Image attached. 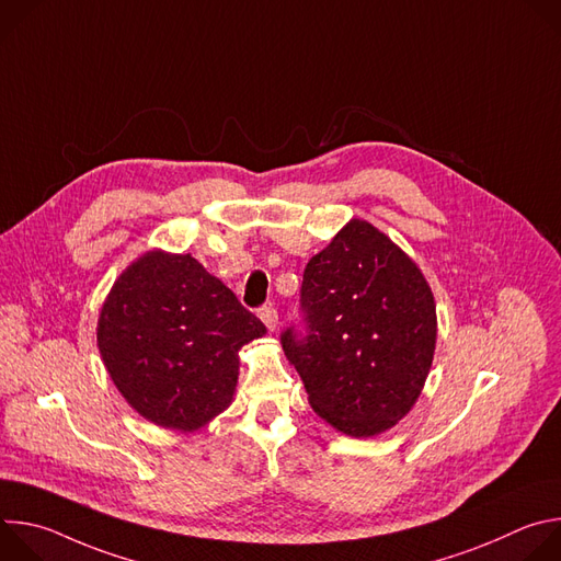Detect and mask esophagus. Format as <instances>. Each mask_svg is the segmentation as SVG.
Wrapping results in <instances>:
<instances>
[{"label": "esophagus", "mask_w": 561, "mask_h": 561, "mask_svg": "<svg viewBox=\"0 0 561 561\" xmlns=\"http://www.w3.org/2000/svg\"><path fill=\"white\" fill-rule=\"evenodd\" d=\"M260 317H262V322L266 324L268 331H275V329H277L279 317H277L275 306H262V308H260Z\"/></svg>", "instance_id": "esophagus-1"}]
</instances>
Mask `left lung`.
<instances>
[{
  "label": "left lung",
  "instance_id": "1",
  "mask_svg": "<svg viewBox=\"0 0 561 561\" xmlns=\"http://www.w3.org/2000/svg\"><path fill=\"white\" fill-rule=\"evenodd\" d=\"M299 322L282 331L319 417L351 437L402 420L433 364V293L375 226L353 219L304 271Z\"/></svg>",
  "mask_w": 561,
  "mask_h": 561
}]
</instances>
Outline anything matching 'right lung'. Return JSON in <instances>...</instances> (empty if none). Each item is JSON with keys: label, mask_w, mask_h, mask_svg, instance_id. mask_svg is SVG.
Segmentation results:
<instances>
[{"label": "right lung", "mask_w": 561, "mask_h": 561, "mask_svg": "<svg viewBox=\"0 0 561 561\" xmlns=\"http://www.w3.org/2000/svg\"><path fill=\"white\" fill-rule=\"evenodd\" d=\"M264 333L262 319L195 257L152 251L113 286L98 344L139 415L195 431L230 404L237 351Z\"/></svg>", "instance_id": "obj_1"}]
</instances>
